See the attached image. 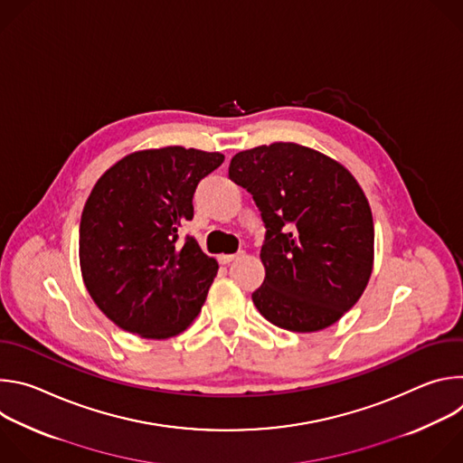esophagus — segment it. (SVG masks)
Segmentation results:
<instances>
[{"mask_svg":"<svg viewBox=\"0 0 463 463\" xmlns=\"http://www.w3.org/2000/svg\"><path fill=\"white\" fill-rule=\"evenodd\" d=\"M240 256H243V250H241V252H238V254H220V256H218V260H220V263H223V266H227V263H231V261L238 260Z\"/></svg>","mask_w":463,"mask_h":463,"instance_id":"1","label":"esophagus"}]
</instances>
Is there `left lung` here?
<instances>
[{
  "label": "left lung",
  "mask_w": 463,
  "mask_h": 463,
  "mask_svg": "<svg viewBox=\"0 0 463 463\" xmlns=\"http://www.w3.org/2000/svg\"><path fill=\"white\" fill-rule=\"evenodd\" d=\"M229 177L247 188L266 223L256 309L289 332H318L361 298L373 268V220L355 177L295 143L243 150Z\"/></svg>",
  "instance_id": "8db88e82"
}]
</instances>
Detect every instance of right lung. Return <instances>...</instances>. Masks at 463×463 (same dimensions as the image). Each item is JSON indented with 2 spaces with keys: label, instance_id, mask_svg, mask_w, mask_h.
<instances>
[{
  "label": "right lung",
  "instance_id": "1",
  "mask_svg": "<svg viewBox=\"0 0 463 463\" xmlns=\"http://www.w3.org/2000/svg\"><path fill=\"white\" fill-rule=\"evenodd\" d=\"M220 152L166 146L129 154L95 183L80 220L84 284L124 332L168 339L202 311L218 261L179 227L194 218L197 183Z\"/></svg>",
  "mask_w": 463,
  "mask_h": 463
}]
</instances>
